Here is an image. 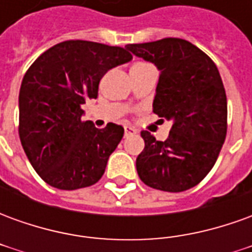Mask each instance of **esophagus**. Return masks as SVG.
Listing matches in <instances>:
<instances>
[{
	"mask_svg": "<svg viewBox=\"0 0 252 252\" xmlns=\"http://www.w3.org/2000/svg\"><path fill=\"white\" fill-rule=\"evenodd\" d=\"M124 133H126V136H131V135L137 133V129H135V128L131 126H124Z\"/></svg>",
	"mask_w": 252,
	"mask_h": 252,
	"instance_id": "obj_1",
	"label": "esophagus"
}]
</instances>
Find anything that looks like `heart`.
I'll use <instances>...</instances> for the list:
<instances>
[{
    "instance_id": "heart-1",
    "label": "heart",
    "mask_w": 252,
    "mask_h": 252,
    "mask_svg": "<svg viewBox=\"0 0 252 252\" xmlns=\"http://www.w3.org/2000/svg\"><path fill=\"white\" fill-rule=\"evenodd\" d=\"M140 64H143V63H136V64H133L132 67H135V66H140Z\"/></svg>"
}]
</instances>
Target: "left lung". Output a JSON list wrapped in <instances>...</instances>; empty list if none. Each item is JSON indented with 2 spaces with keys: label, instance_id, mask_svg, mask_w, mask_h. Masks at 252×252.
<instances>
[{
  "label": "left lung",
  "instance_id": "obj_1",
  "mask_svg": "<svg viewBox=\"0 0 252 252\" xmlns=\"http://www.w3.org/2000/svg\"><path fill=\"white\" fill-rule=\"evenodd\" d=\"M126 48L158 67L154 113L173 121L164 142L142 131L144 150L136 159L137 174L154 189H190L215 166L227 135V95L220 72L205 52L184 39Z\"/></svg>",
  "mask_w": 252,
  "mask_h": 252
}]
</instances>
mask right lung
Masks as SVG:
<instances>
[{
    "instance_id": "right-lung-1",
    "label": "right lung",
    "mask_w": 252,
    "mask_h": 252,
    "mask_svg": "<svg viewBox=\"0 0 252 252\" xmlns=\"http://www.w3.org/2000/svg\"><path fill=\"white\" fill-rule=\"evenodd\" d=\"M123 47L67 40L43 52L25 72L19 94V135L32 167L48 185L88 188L102 177L124 135L113 123L83 121L82 105L97 98L108 70L129 62Z\"/></svg>"
}]
</instances>
